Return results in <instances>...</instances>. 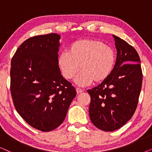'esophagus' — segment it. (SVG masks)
Listing matches in <instances>:
<instances>
[{
    "label": "esophagus",
    "instance_id": "obj_1",
    "mask_svg": "<svg viewBox=\"0 0 152 152\" xmlns=\"http://www.w3.org/2000/svg\"><path fill=\"white\" fill-rule=\"evenodd\" d=\"M76 91H77V93H82V92H84V90H82V89H81V88H76Z\"/></svg>",
    "mask_w": 152,
    "mask_h": 152
}]
</instances>
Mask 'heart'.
Listing matches in <instances>:
<instances>
[{
	"mask_svg": "<svg viewBox=\"0 0 152 152\" xmlns=\"http://www.w3.org/2000/svg\"><path fill=\"white\" fill-rule=\"evenodd\" d=\"M115 63V52L100 41L81 39L72 43L68 53H61L57 64L62 75L71 80L81 70L75 82L80 86H87L105 80L113 71Z\"/></svg>",
	"mask_w": 152,
	"mask_h": 152,
	"instance_id": "obj_1",
	"label": "heart"
}]
</instances>
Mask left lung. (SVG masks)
Returning <instances> with one entry per match:
<instances>
[{
  "instance_id": "obj_1",
  "label": "left lung",
  "mask_w": 152,
  "mask_h": 152,
  "mask_svg": "<svg viewBox=\"0 0 152 152\" xmlns=\"http://www.w3.org/2000/svg\"><path fill=\"white\" fill-rule=\"evenodd\" d=\"M117 58L113 71L100 84L87 92L91 101L92 123L104 132L122 127L135 113L142 82L140 59L137 51L123 39L113 35Z\"/></svg>"
}]
</instances>
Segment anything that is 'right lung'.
<instances>
[{
	"mask_svg": "<svg viewBox=\"0 0 152 152\" xmlns=\"http://www.w3.org/2000/svg\"><path fill=\"white\" fill-rule=\"evenodd\" d=\"M61 37L55 33L29 38L11 61L10 90L14 105L27 123L41 132L58 127L76 96L58 66Z\"/></svg>",
	"mask_w": 152,
	"mask_h": 152,
	"instance_id": "add662e5",
	"label": "right lung"
}]
</instances>
